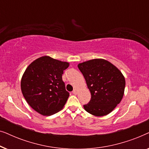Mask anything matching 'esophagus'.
Segmentation results:
<instances>
[{
    "instance_id": "34e87169",
    "label": "esophagus",
    "mask_w": 149,
    "mask_h": 149,
    "mask_svg": "<svg viewBox=\"0 0 149 149\" xmlns=\"http://www.w3.org/2000/svg\"><path fill=\"white\" fill-rule=\"evenodd\" d=\"M72 93H73V94H74V95H77V91L76 89H74V90L72 91Z\"/></svg>"
}]
</instances>
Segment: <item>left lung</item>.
Wrapping results in <instances>:
<instances>
[{
  "instance_id": "8db88e82",
  "label": "left lung",
  "mask_w": 149,
  "mask_h": 149,
  "mask_svg": "<svg viewBox=\"0 0 149 149\" xmlns=\"http://www.w3.org/2000/svg\"><path fill=\"white\" fill-rule=\"evenodd\" d=\"M91 92V100L83 107L87 113L101 117L113 111L123 98L125 81L117 67L103 59L78 64Z\"/></svg>"
}]
</instances>
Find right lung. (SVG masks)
Instances as JSON below:
<instances>
[{"label":"right lung","mask_w":149,"mask_h":149,"mask_svg":"<svg viewBox=\"0 0 149 149\" xmlns=\"http://www.w3.org/2000/svg\"><path fill=\"white\" fill-rule=\"evenodd\" d=\"M66 62L42 56L32 62L21 81L22 94L28 104L37 113L50 116L60 111L66 104L69 93L62 81Z\"/></svg>","instance_id":"add662e5"}]
</instances>
